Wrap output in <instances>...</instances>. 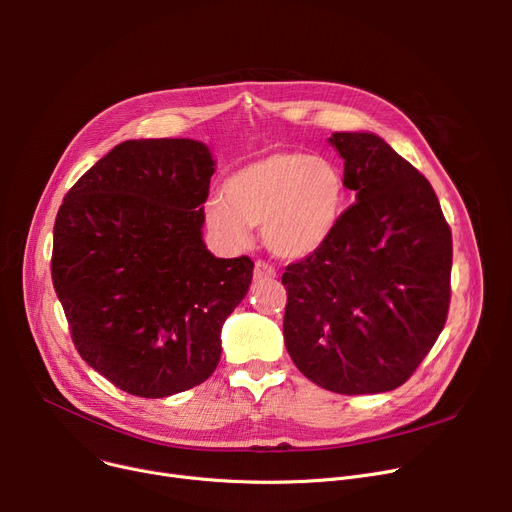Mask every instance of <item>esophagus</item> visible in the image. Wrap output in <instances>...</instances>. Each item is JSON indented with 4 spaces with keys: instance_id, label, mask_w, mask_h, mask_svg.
Masks as SVG:
<instances>
[{
    "instance_id": "esophagus-1",
    "label": "esophagus",
    "mask_w": 512,
    "mask_h": 512,
    "mask_svg": "<svg viewBox=\"0 0 512 512\" xmlns=\"http://www.w3.org/2000/svg\"><path fill=\"white\" fill-rule=\"evenodd\" d=\"M253 276H255V280H272V278H276V270L270 263H265V261L259 259V261H255Z\"/></svg>"
}]
</instances>
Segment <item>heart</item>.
I'll return each instance as SVG.
<instances>
[{
	"mask_svg": "<svg viewBox=\"0 0 512 512\" xmlns=\"http://www.w3.org/2000/svg\"><path fill=\"white\" fill-rule=\"evenodd\" d=\"M344 178L328 159L303 151H272L249 161L203 205L209 232L226 249H245L261 224L265 247L282 259L315 253L336 228Z\"/></svg>",
	"mask_w": 512,
	"mask_h": 512,
	"instance_id": "1",
	"label": "heart"
}]
</instances>
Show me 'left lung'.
<instances>
[{
  "mask_svg": "<svg viewBox=\"0 0 512 512\" xmlns=\"http://www.w3.org/2000/svg\"><path fill=\"white\" fill-rule=\"evenodd\" d=\"M330 145L355 203L282 274L286 351L330 392H388L444 330L452 234L432 184L378 134L334 132Z\"/></svg>",
  "mask_w": 512,
  "mask_h": 512,
  "instance_id": "1",
  "label": "left lung"
}]
</instances>
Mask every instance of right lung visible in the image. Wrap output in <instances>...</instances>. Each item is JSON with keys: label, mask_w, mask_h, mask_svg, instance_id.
I'll list each match as a JSON object with an SVG mask.
<instances>
[{"label": "right lung", "mask_w": 512, "mask_h": 512, "mask_svg": "<svg viewBox=\"0 0 512 512\" xmlns=\"http://www.w3.org/2000/svg\"><path fill=\"white\" fill-rule=\"evenodd\" d=\"M215 161L193 139L124 141L64 197L51 280L78 355L116 388L164 398L215 371L253 261L203 242Z\"/></svg>", "instance_id": "right-lung-1"}]
</instances>
